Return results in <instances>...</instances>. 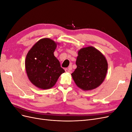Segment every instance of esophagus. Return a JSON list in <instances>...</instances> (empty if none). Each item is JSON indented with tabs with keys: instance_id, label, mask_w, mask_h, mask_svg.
<instances>
[{
	"instance_id": "esophagus-1",
	"label": "esophagus",
	"mask_w": 132,
	"mask_h": 132,
	"mask_svg": "<svg viewBox=\"0 0 132 132\" xmlns=\"http://www.w3.org/2000/svg\"><path fill=\"white\" fill-rule=\"evenodd\" d=\"M71 66H69L68 68H66L65 69V71H66V72H68V73H70L71 72Z\"/></svg>"
}]
</instances>
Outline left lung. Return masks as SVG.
<instances>
[{"instance_id":"left-lung-1","label":"left lung","mask_w":132,"mask_h":132,"mask_svg":"<svg viewBox=\"0 0 132 132\" xmlns=\"http://www.w3.org/2000/svg\"><path fill=\"white\" fill-rule=\"evenodd\" d=\"M77 68L71 76L79 88L88 91L96 89L104 81L108 69L105 57L92 46L78 51L76 61Z\"/></svg>"}]
</instances>
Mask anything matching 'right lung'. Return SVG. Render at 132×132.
<instances>
[{"label":"right lung","mask_w":132,"mask_h":132,"mask_svg":"<svg viewBox=\"0 0 132 132\" xmlns=\"http://www.w3.org/2000/svg\"><path fill=\"white\" fill-rule=\"evenodd\" d=\"M57 43L50 38L41 39L27 53L25 69L32 84L41 89L52 87L65 71L54 55Z\"/></svg>","instance_id":"add662e5"}]
</instances>
